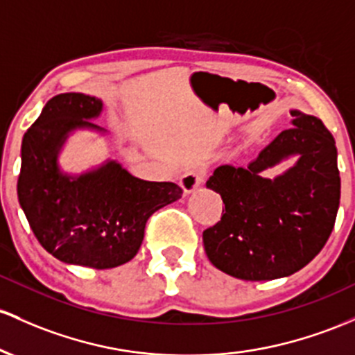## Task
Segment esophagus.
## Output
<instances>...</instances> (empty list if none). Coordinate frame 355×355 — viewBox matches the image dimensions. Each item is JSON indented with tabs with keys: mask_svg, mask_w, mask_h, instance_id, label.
Returning <instances> with one entry per match:
<instances>
[{
	"mask_svg": "<svg viewBox=\"0 0 355 355\" xmlns=\"http://www.w3.org/2000/svg\"><path fill=\"white\" fill-rule=\"evenodd\" d=\"M202 182H204L202 173H198V171H189V173H185L180 178V187L184 189L185 193H192L202 185Z\"/></svg>",
	"mask_w": 355,
	"mask_h": 355,
	"instance_id": "1",
	"label": "esophagus"
}]
</instances>
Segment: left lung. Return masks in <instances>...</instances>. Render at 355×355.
<instances>
[{"label": "left lung", "mask_w": 355, "mask_h": 355, "mask_svg": "<svg viewBox=\"0 0 355 355\" xmlns=\"http://www.w3.org/2000/svg\"><path fill=\"white\" fill-rule=\"evenodd\" d=\"M282 131L244 166L220 165L207 189L225 210L204 231V249L217 270L246 282L285 278L302 270L325 246L340 202L336 139L323 123L291 109ZM297 162L272 179L268 169Z\"/></svg>", "instance_id": "left-lung-1"}]
</instances>
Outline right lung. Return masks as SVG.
<instances>
[{
	"label": "right lung",
	"mask_w": 355,
	"mask_h": 355,
	"mask_svg": "<svg viewBox=\"0 0 355 355\" xmlns=\"http://www.w3.org/2000/svg\"><path fill=\"white\" fill-rule=\"evenodd\" d=\"M103 101L83 92L58 94L45 104L21 143L18 200L33 234L58 261L107 270L136 256L155 210L184 193L173 182L135 177L118 159L83 173L62 170L58 157L76 131L106 136L92 121Z\"/></svg>",
	"instance_id": "obj_1"
}]
</instances>
